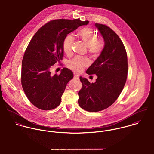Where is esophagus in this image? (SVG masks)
<instances>
[{
	"mask_svg": "<svg viewBox=\"0 0 154 154\" xmlns=\"http://www.w3.org/2000/svg\"><path fill=\"white\" fill-rule=\"evenodd\" d=\"M73 78H74V79H79V76L78 74H76V73H74Z\"/></svg>",
	"mask_w": 154,
	"mask_h": 154,
	"instance_id": "34e87169",
	"label": "esophagus"
}]
</instances>
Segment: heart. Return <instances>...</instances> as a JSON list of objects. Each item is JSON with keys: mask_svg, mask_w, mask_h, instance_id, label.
Segmentation results:
<instances>
[{"mask_svg": "<svg viewBox=\"0 0 154 154\" xmlns=\"http://www.w3.org/2000/svg\"><path fill=\"white\" fill-rule=\"evenodd\" d=\"M78 35L88 46V52L92 57L95 58L100 55L104 49V43L103 40L97 38V35L91 28L85 27L82 28L79 31ZM73 42V37L70 34L67 35L63 41V49L67 54L71 53ZM89 60L87 57L76 56L68 61L67 66L75 72H80L85 67L89 66Z\"/></svg>", "mask_w": 154, "mask_h": 154, "instance_id": "b5f03b06", "label": "heart"}]
</instances>
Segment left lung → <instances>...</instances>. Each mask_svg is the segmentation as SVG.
<instances>
[{
    "label": "left lung",
    "mask_w": 154,
    "mask_h": 154,
    "mask_svg": "<svg viewBox=\"0 0 154 154\" xmlns=\"http://www.w3.org/2000/svg\"><path fill=\"white\" fill-rule=\"evenodd\" d=\"M95 26L104 40V49L86 71L97 76L95 83L79 78L82 87L78 92L79 106L89 112L109 107L117 99L126 82L128 56L124 44L109 26L96 23Z\"/></svg>",
    "instance_id": "8db88e82"
}]
</instances>
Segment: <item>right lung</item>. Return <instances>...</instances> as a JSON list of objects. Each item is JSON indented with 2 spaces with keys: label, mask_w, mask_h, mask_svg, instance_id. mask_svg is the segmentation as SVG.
I'll return each instance as SVG.
<instances>
[{
  "label": "right lung",
  "mask_w": 154,
  "mask_h": 154,
  "mask_svg": "<svg viewBox=\"0 0 154 154\" xmlns=\"http://www.w3.org/2000/svg\"><path fill=\"white\" fill-rule=\"evenodd\" d=\"M89 21L79 19L55 20L47 22L34 34L25 51L22 62L21 84L29 101L43 110L59 106L72 70L63 67L60 75L51 74L50 68L62 60V43L66 35Z\"/></svg>",
  "instance_id": "add662e5"
}]
</instances>
